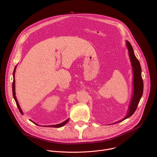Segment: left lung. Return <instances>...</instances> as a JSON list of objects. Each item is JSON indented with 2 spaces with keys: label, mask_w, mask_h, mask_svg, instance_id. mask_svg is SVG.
<instances>
[{
  "label": "left lung",
  "mask_w": 157,
  "mask_h": 157,
  "mask_svg": "<svg viewBox=\"0 0 157 157\" xmlns=\"http://www.w3.org/2000/svg\"><path fill=\"white\" fill-rule=\"evenodd\" d=\"M127 47L128 50V54L130 61L132 66L133 73V93L130 104L129 105V110L127 116L121 121L130 117L135 113L140 100L143 94L144 91V82L142 78V70L139 61L134 54L133 48L129 41H127Z\"/></svg>",
  "instance_id": "left-lung-1"
}]
</instances>
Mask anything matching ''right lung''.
<instances>
[{"instance_id": "add662e5", "label": "right lung", "mask_w": 157, "mask_h": 157, "mask_svg": "<svg viewBox=\"0 0 157 157\" xmlns=\"http://www.w3.org/2000/svg\"><path fill=\"white\" fill-rule=\"evenodd\" d=\"M15 68H16V66L15 67V69H14V70H13V83H12V93H13V98H14V99H15V101L16 104H17V107H18V110H19V111H20V113L21 114H23V113H22V111H21V109H20V105H19V104H18V101H17V98H16V96H15V76H14V74H15ZM68 121H69V119H67V120H66L65 121H64L63 122H62V123H61V124H56V125H49L48 127H56V128L61 127H62V126L64 125L67 122H68ZM33 123H34V122H33ZM35 124L37 125V124H35Z\"/></svg>"}]
</instances>
